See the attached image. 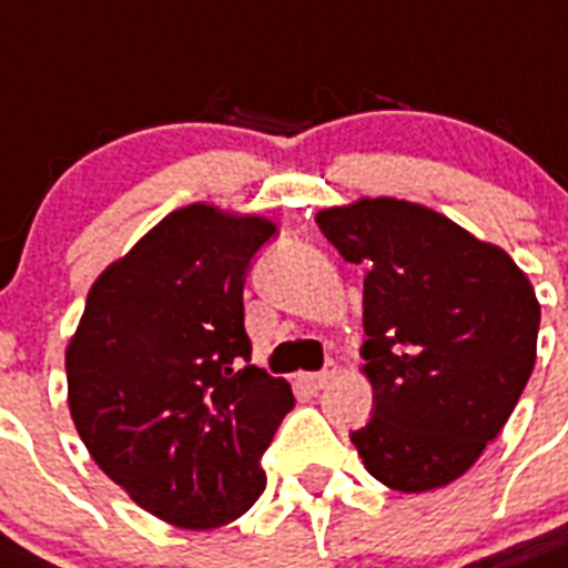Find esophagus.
Wrapping results in <instances>:
<instances>
[{"label": "esophagus", "instance_id": "1", "mask_svg": "<svg viewBox=\"0 0 568 568\" xmlns=\"http://www.w3.org/2000/svg\"><path fill=\"white\" fill-rule=\"evenodd\" d=\"M332 376H335V373H332V371L306 373V376H303V382H306V385H308V388H312V390H324L326 385H329V382H332Z\"/></svg>", "mask_w": 568, "mask_h": 568}]
</instances>
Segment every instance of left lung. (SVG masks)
Wrapping results in <instances>:
<instances>
[{
    "label": "left lung",
    "mask_w": 568,
    "mask_h": 568,
    "mask_svg": "<svg viewBox=\"0 0 568 568\" xmlns=\"http://www.w3.org/2000/svg\"><path fill=\"white\" fill-rule=\"evenodd\" d=\"M364 276L371 423L349 435L373 478L423 493L467 473L537 362L539 303L496 244L428 206L362 197L315 215Z\"/></svg>",
    "instance_id": "obj_1"
}]
</instances>
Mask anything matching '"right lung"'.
Masks as SVG:
<instances>
[{"mask_svg":"<svg viewBox=\"0 0 568 568\" xmlns=\"http://www.w3.org/2000/svg\"><path fill=\"white\" fill-rule=\"evenodd\" d=\"M276 233L189 204L92 283L67 347L69 412L92 460L140 508L219 528L265 490L262 455L292 385L251 364L244 276Z\"/></svg>","mask_w":568,"mask_h":568,"instance_id":"obj_1","label":"right lung"}]
</instances>
